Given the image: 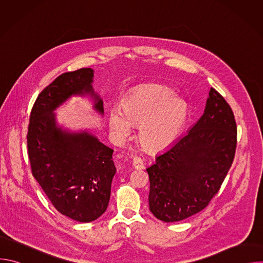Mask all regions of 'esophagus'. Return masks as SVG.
<instances>
[{
	"mask_svg": "<svg viewBox=\"0 0 263 263\" xmlns=\"http://www.w3.org/2000/svg\"><path fill=\"white\" fill-rule=\"evenodd\" d=\"M133 167L135 170H142L144 167L143 160L138 156H134V158H133Z\"/></svg>",
	"mask_w": 263,
	"mask_h": 263,
	"instance_id": "1",
	"label": "esophagus"
}]
</instances>
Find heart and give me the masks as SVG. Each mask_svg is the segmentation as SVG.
Returning <instances> with one entry per match:
<instances>
[{
    "label": "heart",
    "instance_id": "b5f03b06",
    "mask_svg": "<svg viewBox=\"0 0 263 263\" xmlns=\"http://www.w3.org/2000/svg\"><path fill=\"white\" fill-rule=\"evenodd\" d=\"M162 85L144 84L134 87L122 102V111H110L111 131L119 137L128 135L131 127H139L138 139L149 151H161L178 138L189 117V105L175 98Z\"/></svg>",
    "mask_w": 263,
    "mask_h": 263
}]
</instances>
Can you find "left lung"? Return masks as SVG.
Returning a JSON list of instances; mask_svg holds the SVG:
<instances>
[{"mask_svg": "<svg viewBox=\"0 0 263 263\" xmlns=\"http://www.w3.org/2000/svg\"><path fill=\"white\" fill-rule=\"evenodd\" d=\"M237 143L233 111L210 88L204 115L146 168L148 206L165 222L190 217L208 206L226 178Z\"/></svg>", "mask_w": 263, "mask_h": 263, "instance_id": "8db88e82", "label": "left lung"}]
</instances>
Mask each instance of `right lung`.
<instances>
[{"instance_id": "add662e5", "label": "right lung", "mask_w": 263, "mask_h": 263, "mask_svg": "<svg viewBox=\"0 0 263 263\" xmlns=\"http://www.w3.org/2000/svg\"><path fill=\"white\" fill-rule=\"evenodd\" d=\"M93 70L63 72L37 97L30 114L27 146L31 172L52 205L81 222L100 217L107 209L116 174L114 149L87 133L57 128L53 111L71 95H90L103 114V101L93 92Z\"/></svg>"}]
</instances>
